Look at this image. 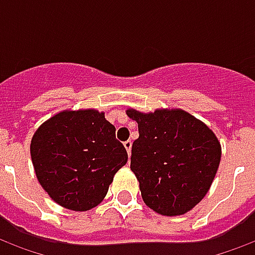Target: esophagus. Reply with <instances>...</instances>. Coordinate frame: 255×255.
I'll use <instances>...</instances> for the list:
<instances>
[{"mask_svg": "<svg viewBox=\"0 0 255 255\" xmlns=\"http://www.w3.org/2000/svg\"><path fill=\"white\" fill-rule=\"evenodd\" d=\"M124 147H126V150H127L128 155H131V147H132V140H131V139H128V140H126V142H124Z\"/></svg>", "mask_w": 255, "mask_h": 255, "instance_id": "1", "label": "esophagus"}]
</instances>
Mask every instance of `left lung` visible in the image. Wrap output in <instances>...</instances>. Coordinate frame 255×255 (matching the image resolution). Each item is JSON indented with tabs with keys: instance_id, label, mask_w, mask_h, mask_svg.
I'll use <instances>...</instances> for the list:
<instances>
[{
	"instance_id": "obj_1",
	"label": "left lung",
	"mask_w": 255,
	"mask_h": 255,
	"mask_svg": "<svg viewBox=\"0 0 255 255\" xmlns=\"http://www.w3.org/2000/svg\"><path fill=\"white\" fill-rule=\"evenodd\" d=\"M138 123L131 171L143 202L162 216H180L201 202L221 160V144L210 128L182 109L142 113L128 109Z\"/></svg>"
}]
</instances>
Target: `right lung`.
Segmentation results:
<instances>
[{
  "mask_svg": "<svg viewBox=\"0 0 255 255\" xmlns=\"http://www.w3.org/2000/svg\"><path fill=\"white\" fill-rule=\"evenodd\" d=\"M30 153L42 188L75 212L100 205L128 160L115 126L95 109L63 111L42 123L32 135Z\"/></svg>",
  "mask_w": 255,
  "mask_h": 255,
  "instance_id": "1",
  "label": "right lung"
}]
</instances>
